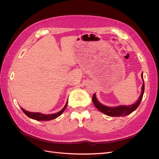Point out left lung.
I'll list each match as a JSON object with an SVG mask.
<instances>
[{
	"mask_svg": "<svg viewBox=\"0 0 159 159\" xmlns=\"http://www.w3.org/2000/svg\"><path fill=\"white\" fill-rule=\"evenodd\" d=\"M141 78L143 80V73L141 74ZM144 90H145V84H144V80H143L141 94L140 95V97H139V98L135 103L130 105H120V106L113 107L105 106V105H102V103H100L98 102V100L97 99V98H96L95 93H94L93 95L92 101L96 108H97L99 111H100L101 112H102L103 113L108 115V116H110V117L126 116V115H129L130 113L133 112L134 111L139 107V105L140 104L141 99L143 98Z\"/></svg>",
	"mask_w": 159,
	"mask_h": 159,
	"instance_id": "obj_1",
	"label": "left lung"
}]
</instances>
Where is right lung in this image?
<instances>
[{
  "label": "right lung",
  "instance_id": "1",
  "mask_svg": "<svg viewBox=\"0 0 159 159\" xmlns=\"http://www.w3.org/2000/svg\"><path fill=\"white\" fill-rule=\"evenodd\" d=\"M67 105H68V102H66L65 106L64 107V108L62 109L60 111L54 114H49V115H45V114H42L40 113H34V112H30L28 111H26L25 109H22V107L21 109L22 110V111L25 113L28 117H30L32 119L34 120H37V121H50V120H52L56 118H57V117H59L60 115H61L64 111V110L66 109Z\"/></svg>",
  "mask_w": 159,
  "mask_h": 159
}]
</instances>
